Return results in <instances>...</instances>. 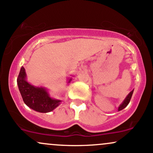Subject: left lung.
I'll use <instances>...</instances> for the list:
<instances>
[{"mask_svg":"<svg viewBox=\"0 0 153 153\" xmlns=\"http://www.w3.org/2000/svg\"><path fill=\"white\" fill-rule=\"evenodd\" d=\"M133 92H134V89H133V90L131 91V92L129 93V94L127 95V97H126L125 99H124V101H123V102H122V103H121L120 105H119V106L118 107V111H119L124 109V108H125V107L127 106L128 104H129V101H130V100H131V96H132Z\"/></svg>","mask_w":153,"mask_h":153,"instance_id":"8db88e82","label":"left lung"}]
</instances>
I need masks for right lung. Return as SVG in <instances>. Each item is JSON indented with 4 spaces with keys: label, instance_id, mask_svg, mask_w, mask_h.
Here are the masks:
<instances>
[{
    "label": "right lung",
    "instance_id": "add662e5",
    "mask_svg": "<svg viewBox=\"0 0 153 153\" xmlns=\"http://www.w3.org/2000/svg\"><path fill=\"white\" fill-rule=\"evenodd\" d=\"M72 78H68L70 83ZM17 85L25 104L31 109L40 112L48 113L60 104L62 101L51 97L47 88L34 86L28 82L25 68L22 67L17 78Z\"/></svg>",
    "mask_w": 153,
    "mask_h": 153
}]
</instances>
